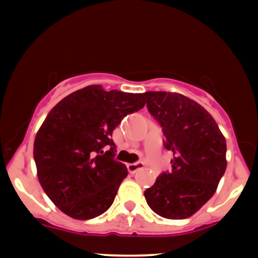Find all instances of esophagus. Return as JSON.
<instances>
[{"mask_svg": "<svg viewBox=\"0 0 258 258\" xmlns=\"http://www.w3.org/2000/svg\"><path fill=\"white\" fill-rule=\"evenodd\" d=\"M143 167H144V164L142 161H138V162H135V164L127 165V170H128L130 173L137 172L138 170H141V168H143Z\"/></svg>", "mask_w": 258, "mask_h": 258, "instance_id": "34e87169", "label": "esophagus"}]
</instances>
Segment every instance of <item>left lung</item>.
<instances>
[{"label": "left lung", "mask_w": 258, "mask_h": 258, "mask_svg": "<svg viewBox=\"0 0 258 258\" xmlns=\"http://www.w3.org/2000/svg\"><path fill=\"white\" fill-rule=\"evenodd\" d=\"M150 114L162 126L172 171L144 191L150 209L168 220H184L212 198L227 167V143L210 112L176 92H146Z\"/></svg>", "instance_id": "1"}]
</instances>
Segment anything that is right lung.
Returning a JSON list of instances; mask_svg holds the SVG:
<instances>
[{"instance_id": "1", "label": "right lung", "mask_w": 258, "mask_h": 258, "mask_svg": "<svg viewBox=\"0 0 258 258\" xmlns=\"http://www.w3.org/2000/svg\"><path fill=\"white\" fill-rule=\"evenodd\" d=\"M144 105V93L106 92L92 85L48 112L35 137L34 159L38 182L61 212L90 220L111 206L127 176L125 165L114 160L112 131ZM104 146L111 149L104 152Z\"/></svg>"}]
</instances>
